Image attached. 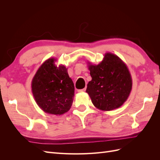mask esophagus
<instances>
[{
	"label": "esophagus",
	"mask_w": 160,
	"mask_h": 160,
	"mask_svg": "<svg viewBox=\"0 0 160 160\" xmlns=\"http://www.w3.org/2000/svg\"><path fill=\"white\" fill-rule=\"evenodd\" d=\"M85 91H86V88H84V89L78 90V92H79V93H83V92H85Z\"/></svg>",
	"instance_id": "1"
}]
</instances>
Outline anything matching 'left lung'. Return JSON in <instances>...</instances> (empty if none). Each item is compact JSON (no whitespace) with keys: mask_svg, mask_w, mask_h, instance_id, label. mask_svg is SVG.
Masks as SVG:
<instances>
[{"mask_svg":"<svg viewBox=\"0 0 160 160\" xmlns=\"http://www.w3.org/2000/svg\"><path fill=\"white\" fill-rule=\"evenodd\" d=\"M88 62L91 81L86 92L96 108L111 111L121 107L129 98L132 79L126 64L115 54L106 52L98 65Z\"/></svg>","mask_w":160,"mask_h":160,"instance_id":"obj_1","label":"left lung"}]
</instances>
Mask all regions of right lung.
<instances>
[{"label": "right lung", "mask_w": 160, "mask_h": 160, "mask_svg": "<svg viewBox=\"0 0 160 160\" xmlns=\"http://www.w3.org/2000/svg\"><path fill=\"white\" fill-rule=\"evenodd\" d=\"M57 59L49 58L38 69L31 82L32 93L37 104L44 112L61 115L72 103L75 88L67 68L57 67Z\"/></svg>", "instance_id": "1"}]
</instances>
